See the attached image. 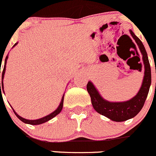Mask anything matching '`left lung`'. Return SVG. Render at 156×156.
<instances>
[{"mask_svg":"<svg viewBox=\"0 0 156 156\" xmlns=\"http://www.w3.org/2000/svg\"><path fill=\"white\" fill-rule=\"evenodd\" d=\"M130 34L141 52L145 68L143 83L137 94L132 99L124 102H110L102 99L90 81L87 85L93 108L99 114L116 122H122L133 118L140 112L145 103L151 84V69L146 49L140 39L134 35L132 30H130Z\"/></svg>","mask_w":156,"mask_h":156,"instance_id":"obj_1","label":"left lung"}]
</instances>
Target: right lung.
<instances>
[{
	"instance_id": "1",
	"label": "right lung",
	"mask_w": 156,
	"mask_h": 156,
	"mask_svg": "<svg viewBox=\"0 0 156 156\" xmlns=\"http://www.w3.org/2000/svg\"><path fill=\"white\" fill-rule=\"evenodd\" d=\"M17 45V43L15 44L13 46H15V45ZM8 58V56L6 57V59H5V62H4V69H3V73H2V80H3V78H4V73H5V70H6V60H7ZM1 73V72H0ZM2 87V89H0V87ZM4 91V83H3V81L2 82L0 83V94L1 96H2V94H1V91ZM63 99H64V96H63V98H62V100H61V102H60V105H59V107L57 108V110H55V111H54L53 113H51V114H50L49 115L46 116V117H44L42 118H41V119H36V120H29V119H24V118H22V117H20L19 115H18L17 114H16V112H15V111L13 110V111H14L15 114L16 115V117L19 118L20 120H22L23 122H24V123H27V124H30V125H39V124H42V123H44V122H47V121L50 120L51 119H52L53 117H55V116H57V114H59V113L61 111L62 108H63Z\"/></svg>"
}]
</instances>
